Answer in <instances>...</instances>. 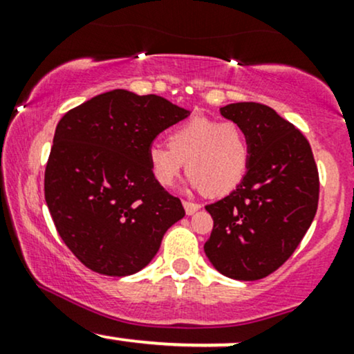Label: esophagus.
I'll return each mask as SVG.
<instances>
[{
	"mask_svg": "<svg viewBox=\"0 0 354 354\" xmlns=\"http://www.w3.org/2000/svg\"><path fill=\"white\" fill-rule=\"evenodd\" d=\"M183 208H185L186 214H188V216H191V214H194V213H196V211L200 209L201 206H200V205H196V203H191V201H183Z\"/></svg>",
	"mask_w": 354,
	"mask_h": 354,
	"instance_id": "34e87169",
	"label": "esophagus"
}]
</instances>
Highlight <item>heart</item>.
I'll return each mask as SVG.
<instances>
[{"mask_svg": "<svg viewBox=\"0 0 354 354\" xmlns=\"http://www.w3.org/2000/svg\"><path fill=\"white\" fill-rule=\"evenodd\" d=\"M186 165L191 188L223 196L241 183L250 165V143L234 121L193 118L169 133L168 145L148 148V166L154 181L173 185Z\"/></svg>", "mask_w": 354, "mask_h": 354, "instance_id": "1", "label": "heart"}]
</instances>
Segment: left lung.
<instances>
[{"instance_id":"8db88e82","label":"left lung","mask_w":354,"mask_h":354,"mask_svg":"<svg viewBox=\"0 0 354 354\" xmlns=\"http://www.w3.org/2000/svg\"><path fill=\"white\" fill-rule=\"evenodd\" d=\"M219 113L245 131L250 165L236 189L206 206L214 226L205 253L221 274L254 281L278 270L311 226L318 169L306 138L273 108L231 103Z\"/></svg>"}]
</instances>
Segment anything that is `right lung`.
Returning a JSON list of instances; mask_svg holds the SVG:
<instances>
[{"mask_svg":"<svg viewBox=\"0 0 354 354\" xmlns=\"http://www.w3.org/2000/svg\"><path fill=\"white\" fill-rule=\"evenodd\" d=\"M188 116L189 109L161 96L113 89L59 120L44 198L64 245L89 270L138 273L185 216L181 201L151 176L148 148Z\"/></svg>","mask_w":354,"mask_h":354,"instance_id":"add662e5","label":"right lung"}]
</instances>
